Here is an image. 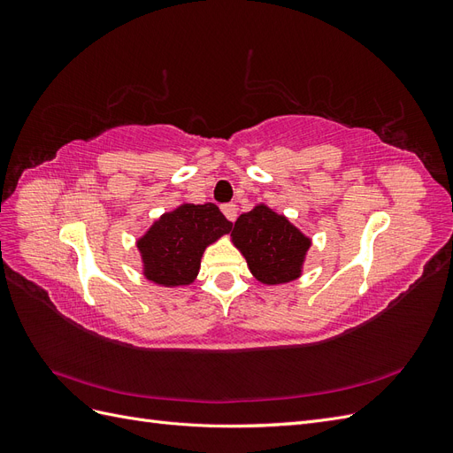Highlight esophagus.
<instances>
[{
  "label": "esophagus",
  "instance_id": "34e87169",
  "mask_svg": "<svg viewBox=\"0 0 453 453\" xmlns=\"http://www.w3.org/2000/svg\"><path fill=\"white\" fill-rule=\"evenodd\" d=\"M221 210H223V213H225L228 221H232V223L236 221V217H238V205L236 203H225Z\"/></svg>",
  "mask_w": 453,
  "mask_h": 453
}]
</instances>
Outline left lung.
Masks as SVG:
<instances>
[{"instance_id": "1", "label": "left lung", "mask_w": 453, "mask_h": 453, "mask_svg": "<svg viewBox=\"0 0 453 453\" xmlns=\"http://www.w3.org/2000/svg\"><path fill=\"white\" fill-rule=\"evenodd\" d=\"M232 243L248 260L253 276L266 285L289 283L303 273L311 240L289 219L257 203L242 213L232 228Z\"/></svg>"}]
</instances>
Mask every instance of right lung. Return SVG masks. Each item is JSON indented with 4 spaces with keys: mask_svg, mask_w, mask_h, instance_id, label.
<instances>
[{
    "mask_svg": "<svg viewBox=\"0 0 453 453\" xmlns=\"http://www.w3.org/2000/svg\"><path fill=\"white\" fill-rule=\"evenodd\" d=\"M230 230L232 223L215 203H181L160 215L138 240L143 276L162 287L190 285L205 248Z\"/></svg>",
    "mask_w": 453,
    "mask_h": 453,
    "instance_id": "right-lung-1",
    "label": "right lung"
}]
</instances>
